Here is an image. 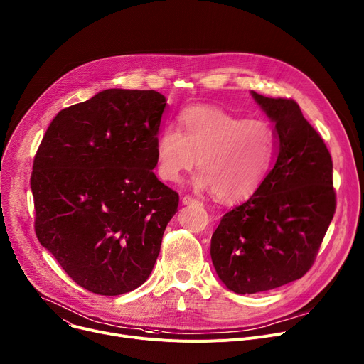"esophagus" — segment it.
<instances>
[{"instance_id": "34e87169", "label": "esophagus", "mask_w": 364, "mask_h": 364, "mask_svg": "<svg viewBox=\"0 0 364 364\" xmlns=\"http://www.w3.org/2000/svg\"><path fill=\"white\" fill-rule=\"evenodd\" d=\"M181 202H183V205H196V203H200L198 199L191 198V196H184Z\"/></svg>"}]
</instances>
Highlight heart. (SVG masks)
Instances as JSON below:
<instances>
[{
    "instance_id": "1",
    "label": "heart",
    "mask_w": 364,
    "mask_h": 364,
    "mask_svg": "<svg viewBox=\"0 0 364 364\" xmlns=\"http://www.w3.org/2000/svg\"><path fill=\"white\" fill-rule=\"evenodd\" d=\"M177 121L178 130L168 126L155 139L162 180L177 181L198 162L200 171L191 178L193 186L213 190L223 202H238L252 196L269 174L277 134L268 121L243 119L210 105L188 107Z\"/></svg>"
}]
</instances>
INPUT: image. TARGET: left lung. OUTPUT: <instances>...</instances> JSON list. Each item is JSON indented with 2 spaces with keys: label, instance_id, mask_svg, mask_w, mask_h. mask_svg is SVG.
I'll return each instance as SVG.
<instances>
[{
  "label": "left lung",
  "instance_id": "8db88e82",
  "mask_svg": "<svg viewBox=\"0 0 364 364\" xmlns=\"http://www.w3.org/2000/svg\"><path fill=\"white\" fill-rule=\"evenodd\" d=\"M277 134L274 166L247 202L227 212L210 240L218 278L255 294L301 278L335 213L332 159L297 102L250 92Z\"/></svg>",
  "mask_w": 364,
  "mask_h": 364
}]
</instances>
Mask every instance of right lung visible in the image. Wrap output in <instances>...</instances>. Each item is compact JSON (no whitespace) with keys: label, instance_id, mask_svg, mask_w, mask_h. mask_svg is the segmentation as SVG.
I'll list each match as a JSON object with an SVG mask.
<instances>
[{"label":"right lung","instance_id":"1","mask_svg":"<svg viewBox=\"0 0 364 364\" xmlns=\"http://www.w3.org/2000/svg\"><path fill=\"white\" fill-rule=\"evenodd\" d=\"M165 107L156 90L105 89L60 111L36 152L39 243L95 294L146 281L177 212L178 195L152 171Z\"/></svg>","mask_w":364,"mask_h":364}]
</instances>
